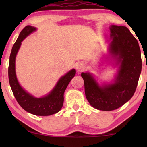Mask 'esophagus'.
Here are the masks:
<instances>
[{
    "instance_id": "1",
    "label": "esophagus",
    "mask_w": 147,
    "mask_h": 147,
    "mask_svg": "<svg viewBox=\"0 0 147 147\" xmlns=\"http://www.w3.org/2000/svg\"><path fill=\"white\" fill-rule=\"evenodd\" d=\"M75 68L78 72H82L85 69V65L82 62H79L76 65Z\"/></svg>"
}]
</instances>
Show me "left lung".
<instances>
[{"instance_id":"left-lung-1","label":"left lung","mask_w":147,"mask_h":147,"mask_svg":"<svg viewBox=\"0 0 147 147\" xmlns=\"http://www.w3.org/2000/svg\"><path fill=\"white\" fill-rule=\"evenodd\" d=\"M109 56L118 67L111 83L100 85L90 72H82L85 95L93 108L113 111L131 99L137 88L142 70L141 52L138 42L125 26L111 25Z\"/></svg>"}]
</instances>
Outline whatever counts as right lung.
<instances>
[{"instance_id": "obj_1", "label": "right lung", "mask_w": 147, "mask_h": 147, "mask_svg": "<svg viewBox=\"0 0 147 147\" xmlns=\"http://www.w3.org/2000/svg\"><path fill=\"white\" fill-rule=\"evenodd\" d=\"M36 30V28L34 27L27 25L21 32L10 54L8 76L11 90L19 105L25 111L31 114L48 116L57 113L61 109L63 104L64 92L71 79L75 77L76 72L75 69H72L65 75L62 76L48 94L39 98L34 97L21 87L16 75V57L21 47V42Z\"/></svg>"}]
</instances>
